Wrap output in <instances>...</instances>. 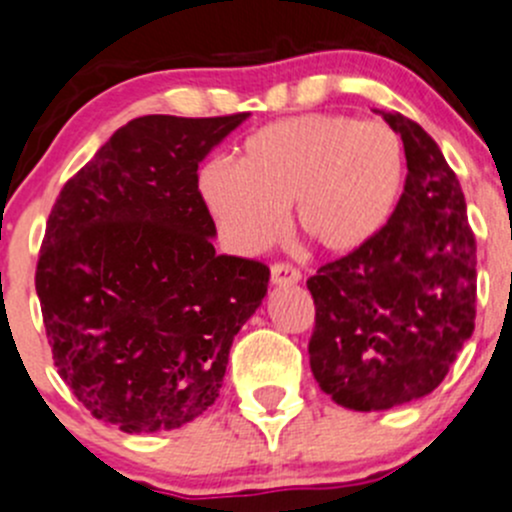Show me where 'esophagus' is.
Here are the masks:
<instances>
[{
	"mask_svg": "<svg viewBox=\"0 0 512 512\" xmlns=\"http://www.w3.org/2000/svg\"><path fill=\"white\" fill-rule=\"evenodd\" d=\"M301 282V272L294 270L292 265H284V262H279V265H272V284L274 287H292V284H299Z\"/></svg>",
	"mask_w": 512,
	"mask_h": 512,
	"instance_id": "1",
	"label": "esophagus"
}]
</instances>
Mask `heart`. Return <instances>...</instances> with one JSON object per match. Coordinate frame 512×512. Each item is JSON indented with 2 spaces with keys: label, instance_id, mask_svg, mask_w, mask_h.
I'll list each match as a JSON object with an SVG mask.
<instances>
[{
  "label": "heart",
  "instance_id": "b5f03b06",
  "mask_svg": "<svg viewBox=\"0 0 512 512\" xmlns=\"http://www.w3.org/2000/svg\"><path fill=\"white\" fill-rule=\"evenodd\" d=\"M198 188L238 252L272 245L289 208L301 240L348 255L390 223L405 191V149L383 122L292 117L252 132L235 166H203Z\"/></svg>",
  "mask_w": 512,
  "mask_h": 512
}]
</instances>
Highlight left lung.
<instances>
[{
	"instance_id": "8db88e82",
	"label": "left lung",
	"mask_w": 512,
	"mask_h": 512,
	"mask_svg": "<svg viewBox=\"0 0 512 512\" xmlns=\"http://www.w3.org/2000/svg\"><path fill=\"white\" fill-rule=\"evenodd\" d=\"M407 179L383 233L306 279L316 304L309 363L336 405L378 412L429 395L476 319V238L439 144L400 112Z\"/></svg>"
}]
</instances>
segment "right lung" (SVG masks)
Here are the masks:
<instances>
[{"instance_id":"1","label":"right lung","mask_w":512,"mask_h":512,"mask_svg":"<svg viewBox=\"0 0 512 512\" xmlns=\"http://www.w3.org/2000/svg\"><path fill=\"white\" fill-rule=\"evenodd\" d=\"M247 117H137L48 215L36 294L53 363L95 419L127 434L206 412L267 294L270 267L215 255L198 191V164Z\"/></svg>"}]
</instances>
